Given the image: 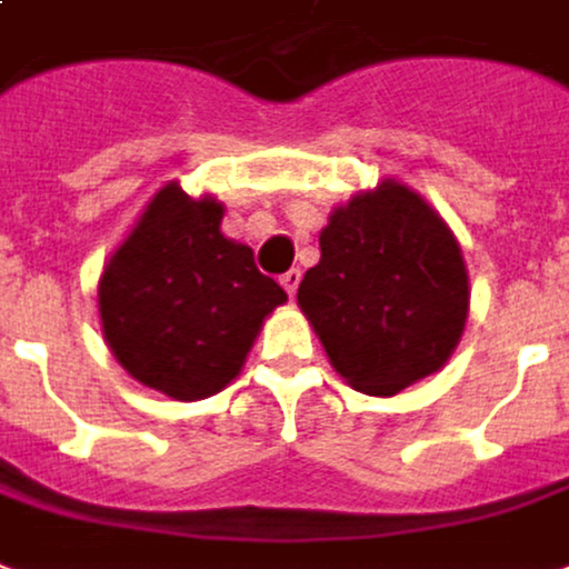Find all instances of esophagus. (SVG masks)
<instances>
[{"instance_id": "34e87169", "label": "esophagus", "mask_w": 569, "mask_h": 569, "mask_svg": "<svg viewBox=\"0 0 569 569\" xmlns=\"http://www.w3.org/2000/svg\"><path fill=\"white\" fill-rule=\"evenodd\" d=\"M300 279H302L300 269H288V272L281 276V288L288 290L290 300H293V293H297V288H300Z\"/></svg>"}]
</instances>
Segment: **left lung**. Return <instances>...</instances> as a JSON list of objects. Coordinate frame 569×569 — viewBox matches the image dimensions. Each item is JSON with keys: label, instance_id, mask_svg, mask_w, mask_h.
Here are the masks:
<instances>
[{"label": "left lung", "instance_id": "8db88e82", "mask_svg": "<svg viewBox=\"0 0 569 569\" xmlns=\"http://www.w3.org/2000/svg\"><path fill=\"white\" fill-rule=\"evenodd\" d=\"M318 242L297 302L333 370L372 397L442 370L470 315L467 263L442 214L381 178L330 211Z\"/></svg>", "mask_w": 569, "mask_h": 569}]
</instances>
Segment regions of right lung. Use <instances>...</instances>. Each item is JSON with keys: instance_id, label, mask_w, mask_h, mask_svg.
<instances>
[{"instance_id": "right-lung-1", "label": "right lung", "mask_w": 569, "mask_h": 569, "mask_svg": "<svg viewBox=\"0 0 569 569\" xmlns=\"http://www.w3.org/2000/svg\"><path fill=\"white\" fill-rule=\"evenodd\" d=\"M223 202L157 190L111 251L97 288L111 355L132 379L172 400H206L242 372L260 327L288 293L221 233Z\"/></svg>"}]
</instances>
